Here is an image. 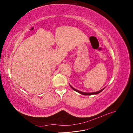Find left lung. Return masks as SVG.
Listing matches in <instances>:
<instances>
[{
    "label": "left lung",
    "instance_id": "8db88e82",
    "mask_svg": "<svg viewBox=\"0 0 133 133\" xmlns=\"http://www.w3.org/2000/svg\"><path fill=\"white\" fill-rule=\"evenodd\" d=\"M69 85H70V87L74 90H75V91H76V92H79V93H80V94H82V95H96V94H98L100 93V92H101L102 91H103V90L104 89V88H103V89H102V90H100L98 91H96V92H83V91H79V90H77V89H75V88H74L71 85H70V84H69Z\"/></svg>",
    "mask_w": 133,
    "mask_h": 133
}]
</instances>
